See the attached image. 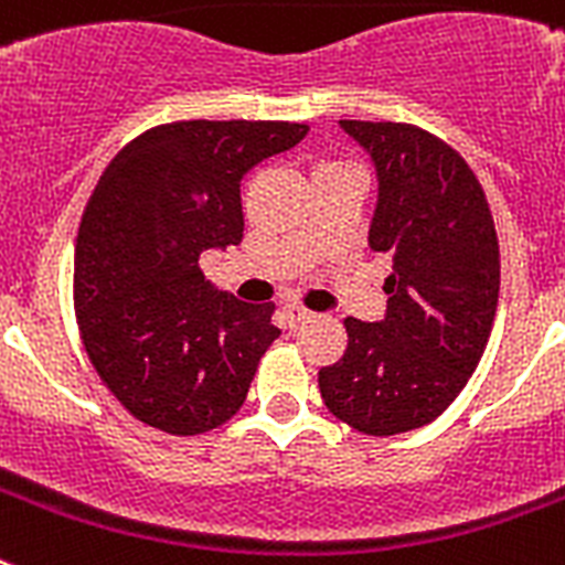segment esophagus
I'll return each mask as SVG.
<instances>
[{
  "mask_svg": "<svg viewBox=\"0 0 565 565\" xmlns=\"http://www.w3.org/2000/svg\"><path fill=\"white\" fill-rule=\"evenodd\" d=\"M286 317H288V322H291V326H299V322H308L313 313L308 311V308L299 306V302H286Z\"/></svg>",
  "mask_w": 565,
  "mask_h": 565,
  "instance_id": "esophagus-1",
  "label": "esophagus"
}]
</instances>
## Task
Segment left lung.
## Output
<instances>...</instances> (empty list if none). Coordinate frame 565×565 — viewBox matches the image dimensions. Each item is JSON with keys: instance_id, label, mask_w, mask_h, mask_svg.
<instances>
[{"instance_id": "left-lung-1", "label": "left lung", "mask_w": 565, "mask_h": 565, "mask_svg": "<svg viewBox=\"0 0 565 565\" xmlns=\"http://www.w3.org/2000/svg\"><path fill=\"white\" fill-rule=\"evenodd\" d=\"M376 172L367 246L391 257L387 311L348 317V348L319 371L328 411L367 436L441 416L487 348L501 286L495 223L472 169L411 124L339 121Z\"/></svg>"}]
</instances>
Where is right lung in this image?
<instances>
[{
	"instance_id": "add662e5",
	"label": "right lung",
	"mask_w": 565,
	"mask_h": 565,
	"mask_svg": "<svg viewBox=\"0 0 565 565\" xmlns=\"http://www.w3.org/2000/svg\"><path fill=\"white\" fill-rule=\"evenodd\" d=\"M306 124L178 121L138 135L89 194L76 239L78 331L118 402L172 436L221 427L279 337L271 302H239L198 259L243 239V174Z\"/></svg>"
}]
</instances>
